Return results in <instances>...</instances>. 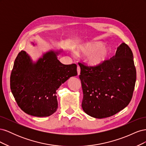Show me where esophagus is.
<instances>
[{
    "label": "esophagus",
    "instance_id": "obj_1",
    "mask_svg": "<svg viewBox=\"0 0 146 146\" xmlns=\"http://www.w3.org/2000/svg\"><path fill=\"white\" fill-rule=\"evenodd\" d=\"M77 74H78V76H79L80 74V68L79 67V66H77Z\"/></svg>",
    "mask_w": 146,
    "mask_h": 146
}]
</instances>
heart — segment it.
<instances>
[{
  "label": "heart",
  "instance_id": "1",
  "mask_svg": "<svg viewBox=\"0 0 146 146\" xmlns=\"http://www.w3.org/2000/svg\"><path fill=\"white\" fill-rule=\"evenodd\" d=\"M77 52L83 55H87L88 64L93 68L102 65L107 61L111 54L110 48L104 46L100 41H91L84 44L77 48Z\"/></svg>",
  "mask_w": 146,
  "mask_h": 146
}]
</instances>
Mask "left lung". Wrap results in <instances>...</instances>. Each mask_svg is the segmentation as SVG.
Wrapping results in <instances>:
<instances>
[{
  "label": "left lung",
  "mask_w": 146,
  "mask_h": 146,
  "mask_svg": "<svg viewBox=\"0 0 146 146\" xmlns=\"http://www.w3.org/2000/svg\"><path fill=\"white\" fill-rule=\"evenodd\" d=\"M83 92L82 107L88 115L108 117L129 104L134 91L136 72L133 55L123 42L116 54L97 68L78 63Z\"/></svg>",
  "instance_id": "left-lung-1"
}]
</instances>
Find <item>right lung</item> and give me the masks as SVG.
<instances>
[{
    "label": "right lung",
    "mask_w": 146,
    "mask_h": 146,
    "mask_svg": "<svg viewBox=\"0 0 146 146\" xmlns=\"http://www.w3.org/2000/svg\"><path fill=\"white\" fill-rule=\"evenodd\" d=\"M61 52L48 51L36 62H33L25 51L17 55L10 76V88L17 105L25 113L46 117L56 111V91L77 75L76 64H63L57 58Z\"/></svg>",
    "instance_id": "obj_1"
}]
</instances>
